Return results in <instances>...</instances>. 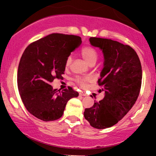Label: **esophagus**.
<instances>
[{
  "instance_id": "1",
  "label": "esophagus",
  "mask_w": 156,
  "mask_h": 156,
  "mask_svg": "<svg viewBox=\"0 0 156 156\" xmlns=\"http://www.w3.org/2000/svg\"><path fill=\"white\" fill-rule=\"evenodd\" d=\"M79 95H80V96H87V94H86L85 93H83V92H80Z\"/></svg>"
}]
</instances>
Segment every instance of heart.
<instances>
[{"mask_svg":"<svg viewBox=\"0 0 156 156\" xmlns=\"http://www.w3.org/2000/svg\"><path fill=\"white\" fill-rule=\"evenodd\" d=\"M80 54L82 57L85 59L86 62L90 65H94L96 63L98 58V53L96 51L95 48H94L92 46H84L80 49ZM73 62V57L71 55H69L67 57L65 60V67H68L71 65ZM89 78H83V77L78 76L75 78V80L78 85L80 87H85L87 85V83L89 81Z\"/></svg>","mask_w":156,"mask_h":156,"instance_id":"b5f03b06","label":"heart"}]
</instances>
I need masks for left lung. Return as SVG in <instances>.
<instances>
[{
    "instance_id": "left-lung-1",
    "label": "left lung",
    "mask_w": 156,
    "mask_h": 156,
    "mask_svg": "<svg viewBox=\"0 0 156 156\" xmlns=\"http://www.w3.org/2000/svg\"><path fill=\"white\" fill-rule=\"evenodd\" d=\"M90 43L104 54V67L98 85L103 100L86 108L84 117L98 129L110 128L121 120L135 104L140 92L142 69L136 52L128 44L110 39L91 37Z\"/></svg>"
}]
</instances>
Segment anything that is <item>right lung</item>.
<instances>
[{"label":"right lung","mask_w":156,"mask_h":156,"mask_svg":"<svg viewBox=\"0 0 156 156\" xmlns=\"http://www.w3.org/2000/svg\"><path fill=\"white\" fill-rule=\"evenodd\" d=\"M81 44L78 36L51 34L28 44L17 69V87L28 112L44 122L59 119L67 101L78 92L69 87L62 91L51 85L62 79L65 60Z\"/></svg>","instance_id":"right-lung-1"}]
</instances>
